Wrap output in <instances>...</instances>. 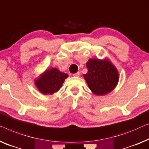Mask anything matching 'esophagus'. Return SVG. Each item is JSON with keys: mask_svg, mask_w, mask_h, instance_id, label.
Wrapping results in <instances>:
<instances>
[{"mask_svg": "<svg viewBox=\"0 0 149 149\" xmlns=\"http://www.w3.org/2000/svg\"><path fill=\"white\" fill-rule=\"evenodd\" d=\"M80 75H81V74H80V72H79L73 74V75H74V76H75V77H79V76H80Z\"/></svg>", "mask_w": 149, "mask_h": 149, "instance_id": "1", "label": "esophagus"}]
</instances>
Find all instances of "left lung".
<instances>
[{
	"instance_id": "left-lung-1",
	"label": "left lung",
	"mask_w": 149,
	"mask_h": 149,
	"mask_svg": "<svg viewBox=\"0 0 149 149\" xmlns=\"http://www.w3.org/2000/svg\"><path fill=\"white\" fill-rule=\"evenodd\" d=\"M88 73L84 74L90 89L96 95H104L116 86L119 79L116 68L108 60L90 59Z\"/></svg>"
}]
</instances>
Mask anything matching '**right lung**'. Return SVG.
I'll return each instance as SVG.
<instances>
[{"label": "right lung", "instance_id": "1", "mask_svg": "<svg viewBox=\"0 0 149 149\" xmlns=\"http://www.w3.org/2000/svg\"><path fill=\"white\" fill-rule=\"evenodd\" d=\"M68 75L60 72L57 69L52 68L47 70L36 79V86L44 95H52L57 92L62 86Z\"/></svg>", "mask_w": 149, "mask_h": 149}]
</instances>
